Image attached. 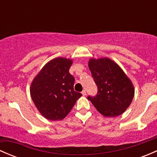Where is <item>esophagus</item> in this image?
Returning a JSON list of instances; mask_svg holds the SVG:
<instances>
[{
    "label": "esophagus",
    "mask_w": 157,
    "mask_h": 157,
    "mask_svg": "<svg viewBox=\"0 0 157 157\" xmlns=\"http://www.w3.org/2000/svg\"><path fill=\"white\" fill-rule=\"evenodd\" d=\"M82 95H83V96H86V90H83V91H82Z\"/></svg>",
    "instance_id": "34e87169"
}]
</instances>
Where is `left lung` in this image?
I'll return each instance as SVG.
<instances>
[{"instance_id": "1", "label": "left lung", "mask_w": 157, "mask_h": 157, "mask_svg": "<svg viewBox=\"0 0 157 157\" xmlns=\"http://www.w3.org/2000/svg\"><path fill=\"white\" fill-rule=\"evenodd\" d=\"M89 68L98 88L95 96H88L95 108L105 117L121 115L134 96L132 83L124 71L108 58L89 61Z\"/></svg>"}]
</instances>
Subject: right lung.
<instances>
[{"label": "right lung", "mask_w": 157, "mask_h": 157, "mask_svg": "<svg viewBox=\"0 0 157 157\" xmlns=\"http://www.w3.org/2000/svg\"><path fill=\"white\" fill-rule=\"evenodd\" d=\"M72 63L67 58H55L42 67L32 82V99L47 119L62 120L82 96L74 90V77L69 73Z\"/></svg>", "instance_id": "obj_1"}]
</instances>
